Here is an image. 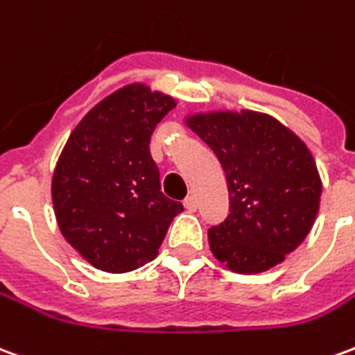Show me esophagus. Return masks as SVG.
<instances>
[{
    "label": "esophagus",
    "instance_id": "esophagus-1",
    "mask_svg": "<svg viewBox=\"0 0 355 355\" xmlns=\"http://www.w3.org/2000/svg\"><path fill=\"white\" fill-rule=\"evenodd\" d=\"M182 205H184L186 211H196L198 209V202H196L194 196H188L184 202H182Z\"/></svg>",
    "mask_w": 355,
    "mask_h": 355
}]
</instances>
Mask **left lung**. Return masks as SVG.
Returning <instances> with one entry per match:
<instances>
[{"label":"left lung","mask_w":355,"mask_h":355,"mask_svg":"<svg viewBox=\"0 0 355 355\" xmlns=\"http://www.w3.org/2000/svg\"><path fill=\"white\" fill-rule=\"evenodd\" d=\"M184 125L215 152L227 178L229 217L207 232L213 257L238 275L282 263L306 240L321 203L323 182L306 142L252 109L198 111Z\"/></svg>","instance_id":"8db88e82"}]
</instances>
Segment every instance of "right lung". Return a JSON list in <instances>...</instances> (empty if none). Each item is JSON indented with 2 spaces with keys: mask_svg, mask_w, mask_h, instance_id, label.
I'll list each match as a JSON object with an SVG mask.
<instances>
[{
  "mask_svg": "<svg viewBox=\"0 0 355 355\" xmlns=\"http://www.w3.org/2000/svg\"><path fill=\"white\" fill-rule=\"evenodd\" d=\"M177 100L146 83L119 88L74 126L51 178L57 227L92 267L152 261L182 203L163 196L150 138Z\"/></svg>",
  "mask_w": 355,
  "mask_h": 355,
  "instance_id": "obj_1",
  "label": "right lung"
}]
</instances>
